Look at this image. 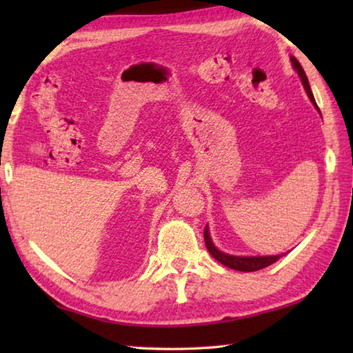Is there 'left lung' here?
<instances>
[{"label": "left lung", "mask_w": 353, "mask_h": 353, "mask_svg": "<svg viewBox=\"0 0 353 353\" xmlns=\"http://www.w3.org/2000/svg\"><path fill=\"white\" fill-rule=\"evenodd\" d=\"M290 59H291L292 66H294V70H296L297 74H299V77H301V80H302L303 88H305L306 94H308L310 100L312 101L314 106H316V108L319 109L316 100H314V95H312V91H311L308 77H306V74H305V71H303V68H302V65L299 63V61H297L296 57L291 56ZM319 112H320V110H319ZM205 244H206V247H208L209 253H211L216 261L221 262L223 265H226V267H229V268L238 270V272H256V270L265 268V267H268V265L274 264V262L282 256V254H276V256H232V254L223 253V252H220V250L216 249V247L214 245L211 236H209V229H208V226L205 228Z\"/></svg>", "instance_id": "left-lung-1"}]
</instances>
